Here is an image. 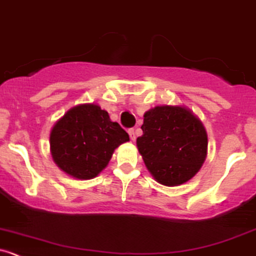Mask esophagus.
Here are the masks:
<instances>
[{"label": "esophagus", "mask_w": 256, "mask_h": 256, "mask_svg": "<svg viewBox=\"0 0 256 256\" xmlns=\"http://www.w3.org/2000/svg\"><path fill=\"white\" fill-rule=\"evenodd\" d=\"M128 135H130V138L132 140V141H135L136 140V135H135V130H134V128H128Z\"/></svg>", "instance_id": "obj_1"}]
</instances>
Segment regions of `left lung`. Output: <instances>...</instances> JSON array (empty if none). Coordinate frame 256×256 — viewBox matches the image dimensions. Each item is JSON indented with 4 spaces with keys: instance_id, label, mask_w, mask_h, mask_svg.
Here are the masks:
<instances>
[{
    "instance_id": "8db88e82",
    "label": "left lung",
    "mask_w": 256,
    "mask_h": 256,
    "mask_svg": "<svg viewBox=\"0 0 256 256\" xmlns=\"http://www.w3.org/2000/svg\"><path fill=\"white\" fill-rule=\"evenodd\" d=\"M137 148L160 184L178 186L200 170L207 156L204 124L184 106H157L144 115Z\"/></svg>"
}]
</instances>
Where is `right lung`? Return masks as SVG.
Returning a JSON list of instances; mask_svg holds the SVG:
<instances>
[{"instance_id":"obj_1","label":"right lung","mask_w":256,"mask_h":256,"mask_svg":"<svg viewBox=\"0 0 256 256\" xmlns=\"http://www.w3.org/2000/svg\"><path fill=\"white\" fill-rule=\"evenodd\" d=\"M128 141V132L98 104H80L52 126L50 152L67 176L90 180L106 169L114 150Z\"/></svg>"}]
</instances>
